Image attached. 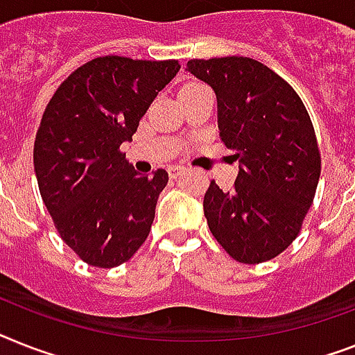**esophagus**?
<instances>
[{
	"mask_svg": "<svg viewBox=\"0 0 355 355\" xmlns=\"http://www.w3.org/2000/svg\"><path fill=\"white\" fill-rule=\"evenodd\" d=\"M166 171H168V175H171V178H178V175H180L181 172H184V166L171 165V166H168V168H166Z\"/></svg>",
	"mask_w": 355,
	"mask_h": 355,
	"instance_id": "1",
	"label": "esophagus"
}]
</instances>
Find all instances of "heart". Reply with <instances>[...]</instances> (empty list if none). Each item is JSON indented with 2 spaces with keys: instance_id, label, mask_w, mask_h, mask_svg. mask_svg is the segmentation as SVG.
<instances>
[{
  "instance_id": "b5f03b06",
  "label": "heart",
  "mask_w": 355,
  "mask_h": 355,
  "mask_svg": "<svg viewBox=\"0 0 355 355\" xmlns=\"http://www.w3.org/2000/svg\"><path fill=\"white\" fill-rule=\"evenodd\" d=\"M189 85H198V83H189Z\"/></svg>"
}]
</instances>
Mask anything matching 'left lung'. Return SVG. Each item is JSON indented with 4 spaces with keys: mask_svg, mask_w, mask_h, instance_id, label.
Segmentation results:
<instances>
[{
    "mask_svg": "<svg viewBox=\"0 0 355 355\" xmlns=\"http://www.w3.org/2000/svg\"><path fill=\"white\" fill-rule=\"evenodd\" d=\"M187 70L218 98L221 141L236 150V183L210 181V232L236 261L256 265L290 247L314 201L321 154L303 101L285 79L250 58L190 60Z\"/></svg>",
    "mask_w": 355,
    "mask_h": 355,
    "instance_id": "obj_1",
    "label": "left lung"
}]
</instances>
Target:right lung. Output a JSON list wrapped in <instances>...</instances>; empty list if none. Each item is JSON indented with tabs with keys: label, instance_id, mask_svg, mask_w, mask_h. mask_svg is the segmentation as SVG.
I'll list each match as a JSON object with an SVG mask.
<instances>
[{
	"label": "right lung",
	"instance_id": "right-lung-1",
	"mask_svg": "<svg viewBox=\"0 0 355 355\" xmlns=\"http://www.w3.org/2000/svg\"><path fill=\"white\" fill-rule=\"evenodd\" d=\"M180 69L175 60L103 55L76 69L46 105L34 141L41 198L89 265L119 266L148 237L168 174H137L119 146Z\"/></svg>",
	"mask_w": 355,
	"mask_h": 355
}]
</instances>
